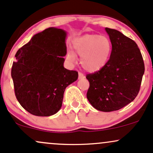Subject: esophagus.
Instances as JSON below:
<instances>
[{
  "label": "esophagus",
  "instance_id": "1",
  "mask_svg": "<svg viewBox=\"0 0 153 153\" xmlns=\"http://www.w3.org/2000/svg\"><path fill=\"white\" fill-rule=\"evenodd\" d=\"M85 76H84V74H83L82 73V72H80V71H79V79H84L85 78Z\"/></svg>",
  "mask_w": 153,
  "mask_h": 153
}]
</instances>
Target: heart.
<instances>
[{
    "mask_svg": "<svg viewBox=\"0 0 153 153\" xmlns=\"http://www.w3.org/2000/svg\"><path fill=\"white\" fill-rule=\"evenodd\" d=\"M74 52L81 56L80 62L84 69L95 72L103 68L108 61L112 43L108 37L97 35H85L74 41ZM66 59L71 63L76 61V56L71 52L66 53Z\"/></svg>",
    "mask_w": 153,
    "mask_h": 153,
    "instance_id": "heart-1",
    "label": "heart"
}]
</instances>
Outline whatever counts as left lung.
<instances>
[{
    "label": "left lung",
    "instance_id": "1",
    "mask_svg": "<svg viewBox=\"0 0 153 153\" xmlns=\"http://www.w3.org/2000/svg\"><path fill=\"white\" fill-rule=\"evenodd\" d=\"M105 30L112 51L103 68L86 76L90 82L87 97L95 108L111 112L122 108L138 95L145 64L133 39L116 30L106 27Z\"/></svg>",
    "mask_w": 153,
    "mask_h": 153
}]
</instances>
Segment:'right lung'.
<instances>
[{"mask_svg":"<svg viewBox=\"0 0 153 153\" xmlns=\"http://www.w3.org/2000/svg\"><path fill=\"white\" fill-rule=\"evenodd\" d=\"M66 33L50 27L36 34L17 51L11 68L17 100L37 116H50L62 105L66 87L78 78V72L63 67Z\"/></svg>","mask_w":153,"mask_h":153,"instance_id":"right-lung-1","label":"right lung"}]
</instances>
